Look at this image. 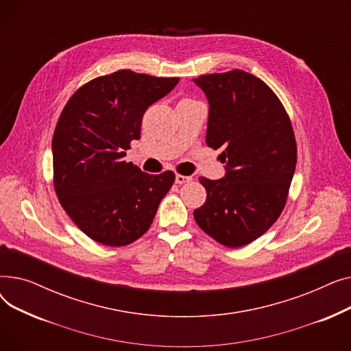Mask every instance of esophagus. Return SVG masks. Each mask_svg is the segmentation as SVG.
I'll list each match as a JSON object with an SVG mask.
<instances>
[{
  "label": "esophagus",
  "instance_id": "obj_1",
  "mask_svg": "<svg viewBox=\"0 0 351 351\" xmlns=\"http://www.w3.org/2000/svg\"><path fill=\"white\" fill-rule=\"evenodd\" d=\"M192 180V176H185V175H180V173H176V183H179V185H182V183H186V182H191Z\"/></svg>",
  "mask_w": 351,
  "mask_h": 351
}]
</instances>
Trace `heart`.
Wrapping results in <instances>:
<instances>
[{"instance_id":"1","label":"heart","mask_w":351,"mask_h":351,"mask_svg":"<svg viewBox=\"0 0 351 351\" xmlns=\"http://www.w3.org/2000/svg\"><path fill=\"white\" fill-rule=\"evenodd\" d=\"M182 101H191V99H189V98H183Z\"/></svg>"}]
</instances>
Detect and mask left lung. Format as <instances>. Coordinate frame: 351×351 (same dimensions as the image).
<instances>
[{"mask_svg": "<svg viewBox=\"0 0 351 351\" xmlns=\"http://www.w3.org/2000/svg\"><path fill=\"white\" fill-rule=\"evenodd\" d=\"M209 101L206 145L223 149L226 175L199 178L206 202L193 216L199 228L228 247L252 243L285 209L296 169L293 126L278 95L242 69L193 80Z\"/></svg>", "mask_w": 351, "mask_h": 351, "instance_id": "8db88e82", "label": "left lung"}]
</instances>
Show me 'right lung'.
<instances>
[{
    "label": "right lung",
    "mask_w": 351,
    "mask_h": 351,
    "mask_svg": "<svg viewBox=\"0 0 351 351\" xmlns=\"http://www.w3.org/2000/svg\"><path fill=\"white\" fill-rule=\"evenodd\" d=\"M178 82L121 69L86 82L64 106L52 136L53 189L92 241L126 246L151 228L175 173H145L123 158L145 110Z\"/></svg>",
    "instance_id": "add662e5"
}]
</instances>
